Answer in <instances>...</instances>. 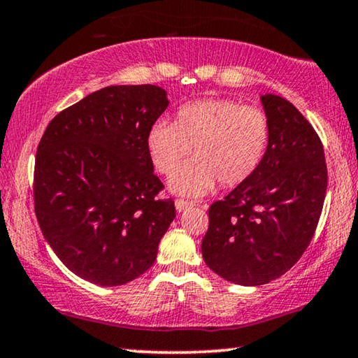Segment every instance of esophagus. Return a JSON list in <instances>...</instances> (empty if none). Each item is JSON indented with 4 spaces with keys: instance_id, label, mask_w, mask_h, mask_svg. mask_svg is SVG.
Segmentation results:
<instances>
[{
    "instance_id": "34e87169",
    "label": "esophagus",
    "mask_w": 358,
    "mask_h": 358,
    "mask_svg": "<svg viewBox=\"0 0 358 358\" xmlns=\"http://www.w3.org/2000/svg\"><path fill=\"white\" fill-rule=\"evenodd\" d=\"M191 206H193V202H188V201H185V199H177V201H175V207H177L178 212L188 209V207H191Z\"/></svg>"
}]
</instances>
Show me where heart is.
<instances>
[{
    "instance_id": "b5f03b06",
    "label": "heart",
    "mask_w": 358,
    "mask_h": 358,
    "mask_svg": "<svg viewBox=\"0 0 358 358\" xmlns=\"http://www.w3.org/2000/svg\"><path fill=\"white\" fill-rule=\"evenodd\" d=\"M270 143L264 110L234 99L209 98L181 106L175 122L157 120L146 135L149 159L157 172L170 175L194 148V159L169 181L177 194L201 197L217 181L225 188L244 183L262 165Z\"/></svg>"
}]
</instances>
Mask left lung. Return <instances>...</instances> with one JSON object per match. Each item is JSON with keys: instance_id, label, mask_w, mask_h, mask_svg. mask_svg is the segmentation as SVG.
<instances>
[{"instance_id": "8db88e82", "label": "left lung", "mask_w": 358, "mask_h": 358, "mask_svg": "<svg viewBox=\"0 0 358 358\" xmlns=\"http://www.w3.org/2000/svg\"><path fill=\"white\" fill-rule=\"evenodd\" d=\"M260 103L270 122L264 162L210 206L201 244L206 265L243 286L280 278L302 257L328 185L323 145L306 117L281 96L262 94Z\"/></svg>"}]
</instances>
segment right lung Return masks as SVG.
<instances>
[{
	"label": "right lung",
	"mask_w": 358,
	"mask_h": 358,
	"mask_svg": "<svg viewBox=\"0 0 358 358\" xmlns=\"http://www.w3.org/2000/svg\"><path fill=\"white\" fill-rule=\"evenodd\" d=\"M156 85H114L59 112L35 159L34 199L41 233L80 278L120 286L151 268L175 218L146 149L167 109Z\"/></svg>",
	"instance_id": "obj_1"
}]
</instances>
